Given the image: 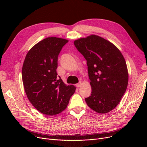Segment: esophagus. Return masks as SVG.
<instances>
[{
	"instance_id": "esophagus-1",
	"label": "esophagus",
	"mask_w": 147,
	"mask_h": 147,
	"mask_svg": "<svg viewBox=\"0 0 147 147\" xmlns=\"http://www.w3.org/2000/svg\"><path fill=\"white\" fill-rule=\"evenodd\" d=\"M76 87L77 88H79V87H80V86H81V82H80L79 83H78V84H76Z\"/></svg>"
}]
</instances>
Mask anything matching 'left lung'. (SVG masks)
<instances>
[{
  "label": "left lung",
  "instance_id": "1",
  "mask_svg": "<svg viewBox=\"0 0 147 147\" xmlns=\"http://www.w3.org/2000/svg\"><path fill=\"white\" fill-rule=\"evenodd\" d=\"M74 43L87 61L92 92L86 102L96 113L111 111L119 104L128 84L127 67L122 53L113 43L95 34L75 40Z\"/></svg>",
  "mask_w": 147,
  "mask_h": 147
}]
</instances>
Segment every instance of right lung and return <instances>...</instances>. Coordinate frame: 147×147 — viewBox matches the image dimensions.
<instances>
[{"mask_svg": "<svg viewBox=\"0 0 147 147\" xmlns=\"http://www.w3.org/2000/svg\"><path fill=\"white\" fill-rule=\"evenodd\" d=\"M68 40L49 37L27 52L22 68L27 96L36 110L48 115L64 111L76 88L67 85L57 76L58 55Z\"/></svg>", "mask_w": 147, "mask_h": 147, "instance_id": "right-lung-1", "label": "right lung"}]
</instances>
